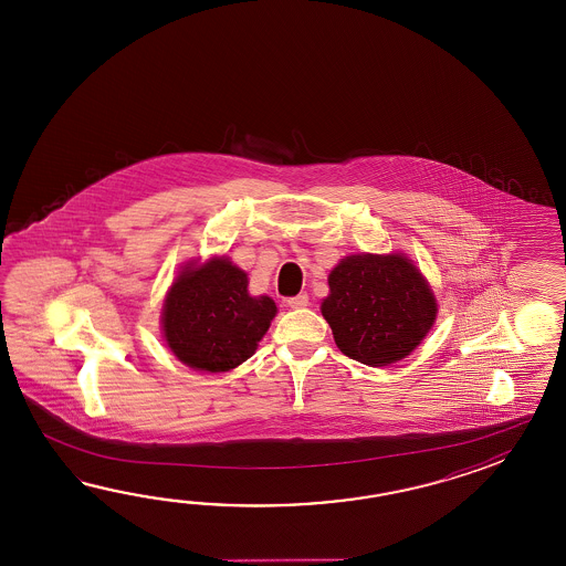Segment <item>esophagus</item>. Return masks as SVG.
<instances>
[{"instance_id": "34e87169", "label": "esophagus", "mask_w": 566, "mask_h": 566, "mask_svg": "<svg viewBox=\"0 0 566 566\" xmlns=\"http://www.w3.org/2000/svg\"><path fill=\"white\" fill-rule=\"evenodd\" d=\"M287 305L291 310H301V307H307L310 305V297L305 293H300L295 297H289Z\"/></svg>"}]
</instances>
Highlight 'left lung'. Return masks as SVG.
I'll use <instances>...</instances> for the list:
<instances>
[{"label": "left lung", "instance_id": "left-lung-1", "mask_svg": "<svg viewBox=\"0 0 566 566\" xmlns=\"http://www.w3.org/2000/svg\"><path fill=\"white\" fill-rule=\"evenodd\" d=\"M327 283L322 313L337 348L368 366L409 356L437 317L433 291L402 254H352Z\"/></svg>", "mask_w": 566, "mask_h": 566}]
</instances>
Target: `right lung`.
<instances>
[{"mask_svg": "<svg viewBox=\"0 0 566 566\" xmlns=\"http://www.w3.org/2000/svg\"><path fill=\"white\" fill-rule=\"evenodd\" d=\"M244 271L229 259L186 266L164 305V336L178 360L193 370L227 373L249 360L277 305L251 297Z\"/></svg>", "mask_w": 566, "mask_h": 566, "instance_id": "right-lung-1", "label": "right lung"}]
</instances>
